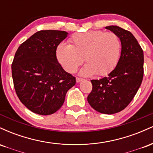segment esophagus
I'll use <instances>...</instances> for the list:
<instances>
[{
    "mask_svg": "<svg viewBox=\"0 0 153 153\" xmlns=\"http://www.w3.org/2000/svg\"><path fill=\"white\" fill-rule=\"evenodd\" d=\"M82 80H83V78H78V77H77V78H76V82H80L82 81Z\"/></svg>",
    "mask_w": 153,
    "mask_h": 153,
    "instance_id": "obj_1",
    "label": "esophagus"
}]
</instances>
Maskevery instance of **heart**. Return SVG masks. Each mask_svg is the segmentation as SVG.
Listing matches in <instances>:
<instances>
[{"label": "heart", "instance_id": "b5f03b06", "mask_svg": "<svg viewBox=\"0 0 153 153\" xmlns=\"http://www.w3.org/2000/svg\"><path fill=\"white\" fill-rule=\"evenodd\" d=\"M71 45L61 43L56 50L57 59L69 73L75 72L82 60L87 63L80 71L82 75H106L118 64L122 41L114 32L96 30L75 34Z\"/></svg>", "mask_w": 153, "mask_h": 153}]
</instances>
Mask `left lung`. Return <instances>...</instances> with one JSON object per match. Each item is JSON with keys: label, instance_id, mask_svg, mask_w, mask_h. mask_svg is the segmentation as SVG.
<instances>
[{"label": "left lung", "instance_id": "obj_1", "mask_svg": "<svg viewBox=\"0 0 153 153\" xmlns=\"http://www.w3.org/2000/svg\"><path fill=\"white\" fill-rule=\"evenodd\" d=\"M122 41V53L116 68L108 76L91 80L93 88L88 102L93 108L113 114L127 107L140 87L144 75L143 50L130 31L117 26H106Z\"/></svg>", "mask_w": 153, "mask_h": 153}]
</instances>
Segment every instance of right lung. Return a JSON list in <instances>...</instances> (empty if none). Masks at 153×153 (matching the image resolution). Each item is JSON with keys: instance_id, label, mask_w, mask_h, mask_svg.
Here are the masks:
<instances>
[{"instance_id": "obj_1", "label": "right lung", "mask_w": 153, "mask_h": 153, "mask_svg": "<svg viewBox=\"0 0 153 153\" xmlns=\"http://www.w3.org/2000/svg\"><path fill=\"white\" fill-rule=\"evenodd\" d=\"M68 33L39 31L19 47L12 62V78L19 100L28 109L50 115L62 106L75 78L65 71L56 50Z\"/></svg>"}]
</instances>
